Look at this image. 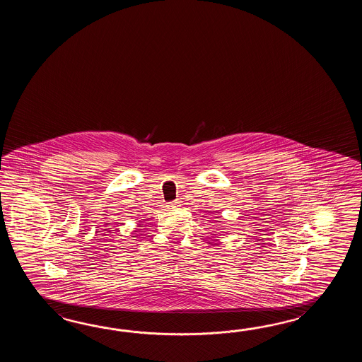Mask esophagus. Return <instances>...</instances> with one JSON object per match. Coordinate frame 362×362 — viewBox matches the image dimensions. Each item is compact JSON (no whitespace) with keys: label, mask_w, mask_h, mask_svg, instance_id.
<instances>
[{"label":"esophagus","mask_w":362,"mask_h":362,"mask_svg":"<svg viewBox=\"0 0 362 362\" xmlns=\"http://www.w3.org/2000/svg\"><path fill=\"white\" fill-rule=\"evenodd\" d=\"M168 207H170V208L180 207V202H178V200H175V202H172V203H168Z\"/></svg>","instance_id":"34e87169"}]
</instances>
